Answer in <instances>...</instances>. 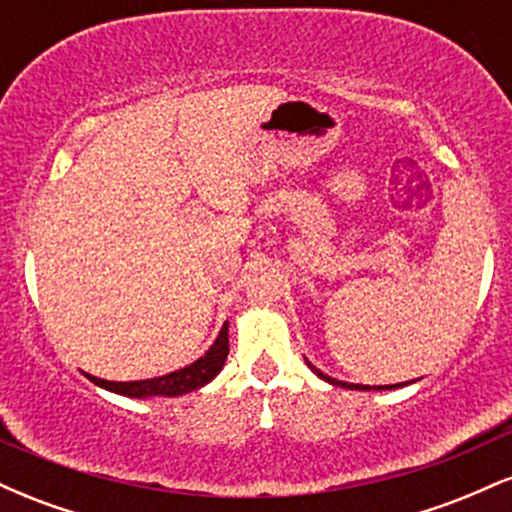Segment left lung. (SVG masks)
Here are the masks:
<instances>
[{"label":"left lung","mask_w":512,"mask_h":512,"mask_svg":"<svg viewBox=\"0 0 512 512\" xmlns=\"http://www.w3.org/2000/svg\"><path fill=\"white\" fill-rule=\"evenodd\" d=\"M308 366H310V363H308ZM310 368H313V373H317V375H320V378L322 380H327V383H332V385H342V387H349V390H370V387H366V385H351V383H342V380H334V378H330V375H325V373H322V370H317L315 366H310ZM402 385H407V383H402ZM392 387H399V385H390V387H373V390H392Z\"/></svg>","instance_id":"8db88e82"}]
</instances>
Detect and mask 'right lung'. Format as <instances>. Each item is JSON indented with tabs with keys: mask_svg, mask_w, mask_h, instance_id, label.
I'll list each match as a JSON object with an SVG mask.
<instances>
[{
	"mask_svg": "<svg viewBox=\"0 0 512 512\" xmlns=\"http://www.w3.org/2000/svg\"><path fill=\"white\" fill-rule=\"evenodd\" d=\"M228 356V325L221 327L219 337L211 349L204 354L199 361L192 363V366L175 370V373L163 375V378H154V380H134V383H110V380H101L88 375V380L96 385L105 387V390L117 392V395H127V397H154V395H163V397H178L185 395V392L197 390V387L207 385L209 380H214L219 375V370L223 368Z\"/></svg>",
	"mask_w": 512,
	"mask_h": 512,
	"instance_id": "right-lung-1",
	"label": "right lung"
}]
</instances>
